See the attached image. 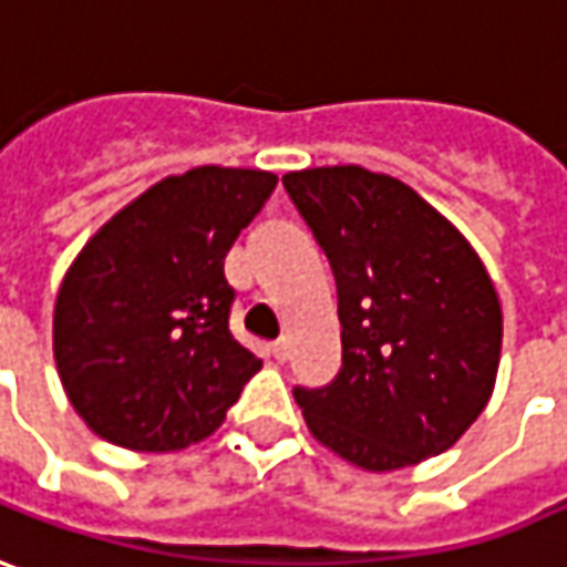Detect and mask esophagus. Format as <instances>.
<instances>
[{
	"label": "esophagus",
	"instance_id": "esophagus-1",
	"mask_svg": "<svg viewBox=\"0 0 567 567\" xmlns=\"http://www.w3.org/2000/svg\"><path fill=\"white\" fill-rule=\"evenodd\" d=\"M271 355H275L277 362H287V359H290V340H277V343H271Z\"/></svg>",
	"mask_w": 567,
	"mask_h": 567
}]
</instances>
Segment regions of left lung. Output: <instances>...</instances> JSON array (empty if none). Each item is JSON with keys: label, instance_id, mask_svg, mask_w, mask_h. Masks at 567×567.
Returning <instances> with one entry per match:
<instances>
[{"label": "left lung", "instance_id": "8db88e82", "mask_svg": "<svg viewBox=\"0 0 567 567\" xmlns=\"http://www.w3.org/2000/svg\"><path fill=\"white\" fill-rule=\"evenodd\" d=\"M337 280L343 368L296 386L306 424L364 471L446 452L489 402L503 309L471 243L412 186L337 165L284 177Z\"/></svg>", "mask_w": 567, "mask_h": 567}]
</instances>
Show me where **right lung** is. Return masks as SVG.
Returning <instances> with one entry per match:
<instances>
[{
    "instance_id": "obj_1",
    "label": "right lung",
    "mask_w": 567,
    "mask_h": 567,
    "mask_svg": "<svg viewBox=\"0 0 567 567\" xmlns=\"http://www.w3.org/2000/svg\"><path fill=\"white\" fill-rule=\"evenodd\" d=\"M252 168L165 177L74 258L52 318V349L71 405L102 440L171 452L221 427L261 368L230 333L224 258L275 193Z\"/></svg>"
}]
</instances>
